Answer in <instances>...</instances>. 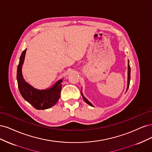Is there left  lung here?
Listing matches in <instances>:
<instances>
[{"instance_id":"obj_1","label":"left lung","mask_w":152,"mask_h":152,"mask_svg":"<svg viewBox=\"0 0 152 152\" xmlns=\"http://www.w3.org/2000/svg\"><path fill=\"white\" fill-rule=\"evenodd\" d=\"M131 67H130V66H129V61H128V86H127V89H126V91H128V88H129V83H130V79H131ZM81 95H82V97H83V100H84V101L86 103V104H88V105H90V106H92V107H94V105H93L86 98L83 96V94H82V92H81Z\"/></svg>"}]
</instances>
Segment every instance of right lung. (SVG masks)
Wrapping results in <instances>:
<instances>
[{"label":"right lung","instance_id":"obj_1","mask_svg":"<svg viewBox=\"0 0 152 152\" xmlns=\"http://www.w3.org/2000/svg\"><path fill=\"white\" fill-rule=\"evenodd\" d=\"M26 51V49L22 52L18 66L17 80L19 90L23 99L36 109L44 110L50 108L54 105L59 99L62 80L58 81L51 88L45 90L35 89L29 85L23 79L21 72Z\"/></svg>","mask_w":152,"mask_h":152}]
</instances>
